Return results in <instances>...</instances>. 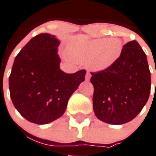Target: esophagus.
<instances>
[{
  "label": "esophagus",
  "instance_id": "esophagus-1",
  "mask_svg": "<svg viewBox=\"0 0 156 156\" xmlns=\"http://www.w3.org/2000/svg\"><path fill=\"white\" fill-rule=\"evenodd\" d=\"M90 77H91V74L90 73V72H87V74H86V81L90 80Z\"/></svg>",
  "mask_w": 156,
  "mask_h": 156
}]
</instances>
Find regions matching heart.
I'll use <instances>...</instances> for the list:
<instances>
[{"label":"heart","mask_w":156,"mask_h":156,"mask_svg":"<svg viewBox=\"0 0 156 156\" xmlns=\"http://www.w3.org/2000/svg\"><path fill=\"white\" fill-rule=\"evenodd\" d=\"M123 50L121 40L100 38L69 46V55L74 61L87 63L96 72L107 70L120 58Z\"/></svg>","instance_id":"heart-1"}]
</instances>
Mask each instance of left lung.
Listing matches in <instances>:
<instances>
[{
  "instance_id": "1",
  "label": "left lung",
  "mask_w": 156,
  "mask_h": 156,
  "mask_svg": "<svg viewBox=\"0 0 156 156\" xmlns=\"http://www.w3.org/2000/svg\"><path fill=\"white\" fill-rule=\"evenodd\" d=\"M93 109L105 123L121 125L135 118L151 92V73L145 52L137 41L123 46L120 58L107 70L90 73Z\"/></svg>"
}]
</instances>
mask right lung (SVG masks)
<instances>
[{
	"label": "right lung",
	"mask_w": 156,
	"mask_h": 156,
	"mask_svg": "<svg viewBox=\"0 0 156 156\" xmlns=\"http://www.w3.org/2000/svg\"><path fill=\"white\" fill-rule=\"evenodd\" d=\"M60 40L42 33L32 38L13 61L9 78L10 98L28 121L45 125L61 117L69 99L85 80L87 71L66 73L60 69Z\"/></svg>",
	"instance_id": "right-lung-1"
}]
</instances>
